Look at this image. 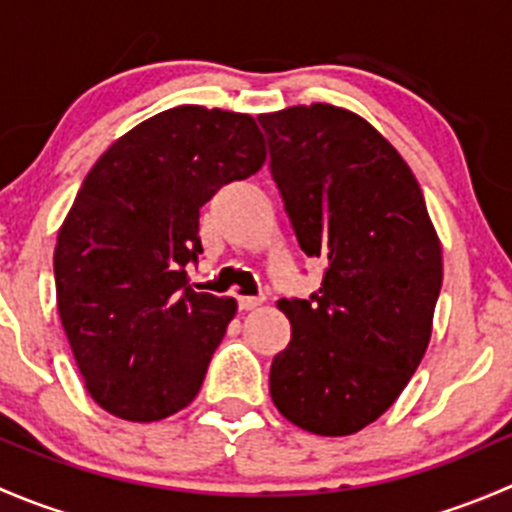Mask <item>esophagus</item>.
Here are the masks:
<instances>
[{"instance_id":"1","label":"esophagus","mask_w":512,"mask_h":512,"mask_svg":"<svg viewBox=\"0 0 512 512\" xmlns=\"http://www.w3.org/2000/svg\"><path fill=\"white\" fill-rule=\"evenodd\" d=\"M262 302H265V297H237V304H240V309H245V312L257 309Z\"/></svg>"}]
</instances>
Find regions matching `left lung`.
<instances>
[{
  "instance_id": "1",
  "label": "left lung",
  "mask_w": 512,
  "mask_h": 512,
  "mask_svg": "<svg viewBox=\"0 0 512 512\" xmlns=\"http://www.w3.org/2000/svg\"><path fill=\"white\" fill-rule=\"evenodd\" d=\"M299 247L327 262L312 299H280L292 339L272 359L277 411L314 436L384 414L426 354L443 250L409 163L332 103L262 113Z\"/></svg>"
}]
</instances>
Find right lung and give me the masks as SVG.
<instances>
[{"mask_svg": "<svg viewBox=\"0 0 512 512\" xmlns=\"http://www.w3.org/2000/svg\"><path fill=\"white\" fill-rule=\"evenodd\" d=\"M250 113L178 106L111 143L86 175L54 250L61 327L91 399L123 421L178 414L198 396L235 317L195 292L200 208L265 165Z\"/></svg>", "mask_w": 512, "mask_h": 512, "instance_id": "obj_1", "label": "right lung"}]
</instances>
